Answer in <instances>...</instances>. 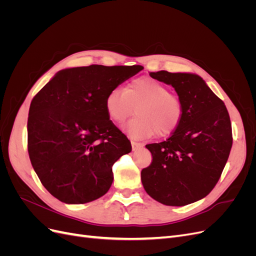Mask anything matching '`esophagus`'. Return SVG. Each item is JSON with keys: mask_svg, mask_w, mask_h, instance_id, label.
Returning <instances> with one entry per match:
<instances>
[{"mask_svg": "<svg viewBox=\"0 0 256 256\" xmlns=\"http://www.w3.org/2000/svg\"><path fill=\"white\" fill-rule=\"evenodd\" d=\"M131 146H132V150H138V148H140V147H142L143 144L138 143V142H136V141H131Z\"/></svg>", "mask_w": 256, "mask_h": 256, "instance_id": "obj_1", "label": "esophagus"}]
</instances>
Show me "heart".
Returning a JSON list of instances; mask_svg holds the SVG:
<instances>
[{
	"mask_svg": "<svg viewBox=\"0 0 256 256\" xmlns=\"http://www.w3.org/2000/svg\"><path fill=\"white\" fill-rule=\"evenodd\" d=\"M134 108L138 116L122 126V130L134 138L172 134L184 116L180 99L171 94L166 84L148 76L131 81L125 90L115 88L106 95V109L113 122L125 120Z\"/></svg>",
	"mask_w": 256,
	"mask_h": 256,
	"instance_id": "obj_1",
	"label": "heart"
}]
</instances>
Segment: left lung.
Segmentation results:
<instances>
[{"label":"left lung","mask_w":256,"mask_h":256,"mask_svg":"<svg viewBox=\"0 0 256 256\" xmlns=\"http://www.w3.org/2000/svg\"><path fill=\"white\" fill-rule=\"evenodd\" d=\"M150 76L175 88L184 116L166 141L146 145L152 161L141 172L143 187L161 204L194 203L214 188L228 159L233 144L228 112L198 74L161 70Z\"/></svg>","instance_id":"obj_1"}]
</instances>
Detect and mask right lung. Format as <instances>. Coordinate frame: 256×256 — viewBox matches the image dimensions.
<instances>
[{"label": "right lung", "mask_w": 256, "mask_h": 256, "mask_svg": "<svg viewBox=\"0 0 256 256\" xmlns=\"http://www.w3.org/2000/svg\"><path fill=\"white\" fill-rule=\"evenodd\" d=\"M143 66L90 65L58 72L30 106L28 150L44 187L66 204L104 196L112 166L131 152L106 109L110 90Z\"/></svg>", "instance_id": "add662e5"}]
</instances>
